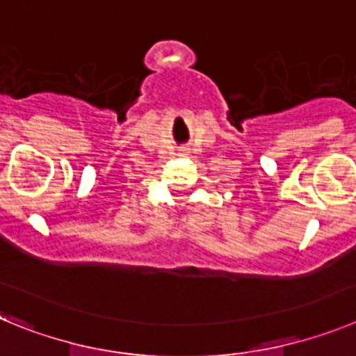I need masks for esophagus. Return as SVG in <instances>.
Listing matches in <instances>:
<instances>
[{"mask_svg": "<svg viewBox=\"0 0 356 356\" xmlns=\"http://www.w3.org/2000/svg\"><path fill=\"white\" fill-rule=\"evenodd\" d=\"M182 152H186V149H182Z\"/></svg>", "mask_w": 356, "mask_h": 356, "instance_id": "obj_1", "label": "esophagus"}]
</instances>
